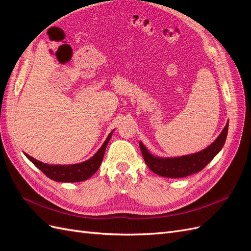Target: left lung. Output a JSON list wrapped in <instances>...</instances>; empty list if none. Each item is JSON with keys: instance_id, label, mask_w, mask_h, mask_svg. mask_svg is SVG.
I'll use <instances>...</instances> for the list:
<instances>
[{"instance_id": "left-lung-1", "label": "left lung", "mask_w": 251, "mask_h": 251, "mask_svg": "<svg viewBox=\"0 0 251 251\" xmlns=\"http://www.w3.org/2000/svg\"><path fill=\"white\" fill-rule=\"evenodd\" d=\"M227 132H228V123L210 146L198 153L185 156L158 157L150 153V151L141 141H139V147L144 161L151 172L165 178H183L202 171L215 158L224 146Z\"/></svg>"}]
</instances>
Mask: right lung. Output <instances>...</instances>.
Here are the masks:
<instances>
[{"instance_id": "obj_1", "label": "right lung", "mask_w": 251, "mask_h": 251, "mask_svg": "<svg viewBox=\"0 0 251 251\" xmlns=\"http://www.w3.org/2000/svg\"><path fill=\"white\" fill-rule=\"evenodd\" d=\"M114 130L109 134L100 149L86 161L75 164H48L36 160L27 153L24 155L31 161L37 169H40L48 178L56 182H80L89 179L97 172L101 164L105 149L112 137Z\"/></svg>"}]
</instances>
